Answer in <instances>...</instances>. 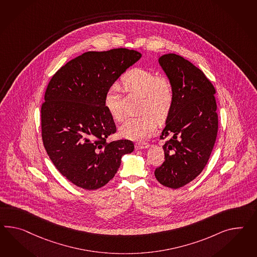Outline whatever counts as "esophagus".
Wrapping results in <instances>:
<instances>
[{
  "instance_id": "esophagus-1",
  "label": "esophagus",
  "mask_w": 257,
  "mask_h": 257,
  "mask_svg": "<svg viewBox=\"0 0 257 257\" xmlns=\"http://www.w3.org/2000/svg\"><path fill=\"white\" fill-rule=\"evenodd\" d=\"M149 147V145H146V144H136L135 145V149L136 150H144V149H146V148H148Z\"/></svg>"
}]
</instances>
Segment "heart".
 <instances>
[{
  "label": "heart",
  "instance_id": "heart-1",
  "mask_svg": "<svg viewBox=\"0 0 257 257\" xmlns=\"http://www.w3.org/2000/svg\"><path fill=\"white\" fill-rule=\"evenodd\" d=\"M125 90L142 95L138 115L125 119L119 127V134L123 138L135 142H144L150 138L157 128L158 119L168 115L173 104V94L170 85L159 79L158 73L144 69L135 68L122 77ZM119 86L113 84L107 89L104 105L112 118L120 121L123 112L120 107Z\"/></svg>",
  "mask_w": 257,
  "mask_h": 257
}]
</instances>
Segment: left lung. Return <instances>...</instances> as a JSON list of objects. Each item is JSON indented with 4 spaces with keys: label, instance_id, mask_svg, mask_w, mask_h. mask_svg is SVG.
<instances>
[{
    "label": "left lung",
    "instance_id": "obj_1",
    "mask_svg": "<svg viewBox=\"0 0 257 257\" xmlns=\"http://www.w3.org/2000/svg\"><path fill=\"white\" fill-rule=\"evenodd\" d=\"M173 94L161 138L165 161L155 171L158 182L177 189L203 171L215 144L218 115L215 88L202 71L176 54L159 56Z\"/></svg>",
    "mask_w": 257,
    "mask_h": 257
}]
</instances>
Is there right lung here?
Wrapping results in <instances>:
<instances>
[{"instance_id": "1", "label": "right lung", "mask_w": 257, "mask_h": 257, "mask_svg": "<svg viewBox=\"0 0 257 257\" xmlns=\"http://www.w3.org/2000/svg\"><path fill=\"white\" fill-rule=\"evenodd\" d=\"M142 54L126 48L84 53L61 67L50 80L41 109L42 138L53 164L76 186L95 190L114 177L133 143H107L116 132L104 105L109 86Z\"/></svg>"}]
</instances>
